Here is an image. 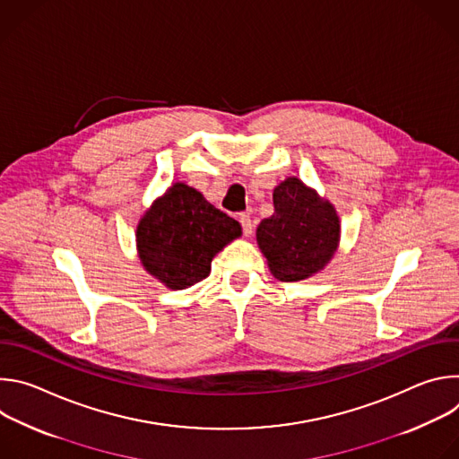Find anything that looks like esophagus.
Instances as JSON below:
<instances>
[{"label": "esophagus", "instance_id": "34e87169", "mask_svg": "<svg viewBox=\"0 0 459 459\" xmlns=\"http://www.w3.org/2000/svg\"><path fill=\"white\" fill-rule=\"evenodd\" d=\"M239 223H241L243 234H245V236H250L252 230H254V223H252L250 216H248V214H239Z\"/></svg>", "mask_w": 459, "mask_h": 459}]
</instances>
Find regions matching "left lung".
<instances>
[{
  "label": "left lung",
  "mask_w": 459,
  "mask_h": 459,
  "mask_svg": "<svg viewBox=\"0 0 459 459\" xmlns=\"http://www.w3.org/2000/svg\"><path fill=\"white\" fill-rule=\"evenodd\" d=\"M274 214L259 223L257 245L280 281H299L329 264L340 241V218L298 178H287L273 194Z\"/></svg>",
  "instance_id": "obj_1"
}]
</instances>
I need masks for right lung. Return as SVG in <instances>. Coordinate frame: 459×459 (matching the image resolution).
<instances>
[{
	"label": "right lung",
	"mask_w": 459,
	"mask_h": 459,
	"mask_svg": "<svg viewBox=\"0 0 459 459\" xmlns=\"http://www.w3.org/2000/svg\"><path fill=\"white\" fill-rule=\"evenodd\" d=\"M241 236V225L204 194L174 183L138 223V254L145 271L172 290L205 280L212 257Z\"/></svg>",
	"instance_id": "obj_1"
}]
</instances>
